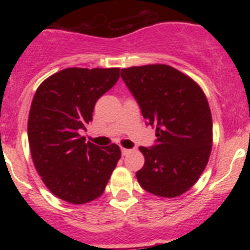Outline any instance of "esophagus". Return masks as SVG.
Returning <instances> with one entry per match:
<instances>
[{
    "mask_svg": "<svg viewBox=\"0 0 250 250\" xmlns=\"http://www.w3.org/2000/svg\"><path fill=\"white\" fill-rule=\"evenodd\" d=\"M121 153L123 156H125V155H128L130 153V149H127V148H121Z\"/></svg>",
    "mask_w": 250,
    "mask_h": 250,
    "instance_id": "obj_1",
    "label": "esophagus"
}]
</instances>
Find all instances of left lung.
<instances>
[{"mask_svg":"<svg viewBox=\"0 0 250 250\" xmlns=\"http://www.w3.org/2000/svg\"><path fill=\"white\" fill-rule=\"evenodd\" d=\"M121 77L147 125L156 128L155 145L140 147L145 165L136 171L137 181L157 196H180L199 180L210 155L207 97L196 82L170 65L130 67L121 70Z\"/></svg>","mask_w":250,"mask_h":250,"instance_id":"8db88e82","label":"left lung"}]
</instances>
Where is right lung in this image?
<instances>
[{"label":"right lung","mask_w":250,"mask_h":250,"mask_svg":"<svg viewBox=\"0 0 250 250\" xmlns=\"http://www.w3.org/2000/svg\"><path fill=\"white\" fill-rule=\"evenodd\" d=\"M119 77V68H67L37 88L28 120L31 157L47 188L63 201L82 205L101 196L121 157L119 146L102 148L80 135Z\"/></svg>","instance_id":"right-lung-1"}]
</instances>
